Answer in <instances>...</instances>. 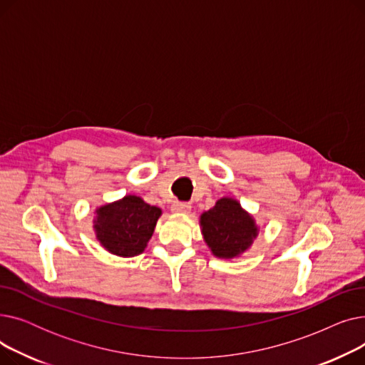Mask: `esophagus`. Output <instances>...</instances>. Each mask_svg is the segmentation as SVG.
<instances>
[{
    "label": "esophagus",
    "instance_id": "34e87169",
    "mask_svg": "<svg viewBox=\"0 0 365 365\" xmlns=\"http://www.w3.org/2000/svg\"><path fill=\"white\" fill-rule=\"evenodd\" d=\"M171 212L173 213H189L190 212V204L189 202H182V201H175L171 204Z\"/></svg>",
    "mask_w": 365,
    "mask_h": 365
}]
</instances>
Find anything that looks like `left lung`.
I'll return each instance as SVG.
<instances>
[{
	"label": "left lung",
	"mask_w": 365,
	"mask_h": 365,
	"mask_svg": "<svg viewBox=\"0 0 365 365\" xmlns=\"http://www.w3.org/2000/svg\"><path fill=\"white\" fill-rule=\"evenodd\" d=\"M202 235L217 257H235L247 250L257 235L250 215L232 198H222L201 216Z\"/></svg>",
	"instance_id": "1"
}]
</instances>
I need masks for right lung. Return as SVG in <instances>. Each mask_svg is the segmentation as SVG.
Instances as JSON below:
<instances>
[{"label":"right lung","instance_id":"obj_1","mask_svg":"<svg viewBox=\"0 0 365 365\" xmlns=\"http://www.w3.org/2000/svg\"><path fill=\"white\" fill-rule=\"evenodd\" d=\"M161 210L142 198L128 195L101 207L96 216V235L108 252L123 257L140 255L153 234Z\"/></svg>","mask_w":365,"mask_h":365}]
</instances>
